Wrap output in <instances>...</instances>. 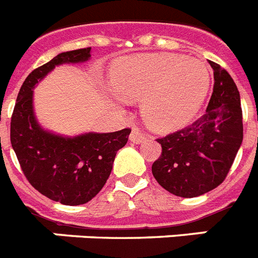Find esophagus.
Here are the masks:
<instances>
[{
    "instance_id": "esophagus-1",
    "label": "esophagus",
    "mask_w": 258,
    "mask_h": 258,
    "mask_svg": "<svg viewBox=\"0 0 258 258\" xmlns=\"http://www.w3.org/2000/svg\"><path fill=\"white\" fill-rule=\"evenodd\" d=\"M131 141L133 144H142L145 140H146V136L142 131H140L138 127H133L131 133Z\"/></svg>"
}]
</instances>
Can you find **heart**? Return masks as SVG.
Wrapping results in <instances>:
<instances>
[{
	"mask_svg": "<svg viewBox=\"0 0 258 258\" xmlns=\"http://www.w3.org/2000/svg\"><path fill=\"white\" fill-rule=\"evenodd\" d=\"M111 86L125 100L141 102V113L153 129L175 131L192 120L210 86L205 62L180 54H138L111 69Z\"/></svg>",
	"mask_w": 258,
	"mask_h": 258,
	"instance_id": "heart-1",
	"label": "heart"
}]
</instances>
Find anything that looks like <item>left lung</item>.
I'll list each match as a JSON object with an SVG mask.
<instances>
[{
  "label": "left lung",
  "instance_id": "left-lung-1",
  "mask_svg": "<svg viewBox=\"0 0 258 258\" xmlns=\"http://www.w3.org/2000/svg\"><path fill=\"white\" fill-rule=\"evenodd\" d=\"M206 112L181 131L158 138L162 155L151 167L159 185L175 196L193 198L217 188L226 179L243 142L240 94L221 65Z\"/></svg>",
  "mask_w": 258,
  "mask_h": 258
}]
</instances>
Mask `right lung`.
Returning <instances> with one entry per match:
<instances>
[{"label": "right lung", "mask_w": 258, "mask_h": 258, "mask_svg": "<svg viewBox=\"0 0 258 258\" xmlns=\"http://www.w3.org/2000/svg\"><path fill=\"white\" fill-rule=\"evenodd\" d=\"M91 48L57 54L32 70L19 90L10 122V141L26 179L56 202L77 206L95 197L111 175L116 153L124 147L131 129L113 133H83L65 137L45 131L34 112V89L62 63L90 60Z\"/></svg>", "instance_id": "1"}]
</instances>
